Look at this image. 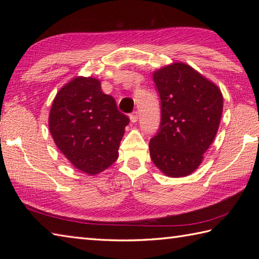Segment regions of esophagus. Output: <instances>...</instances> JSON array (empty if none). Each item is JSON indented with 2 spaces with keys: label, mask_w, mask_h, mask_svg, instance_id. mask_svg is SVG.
Segmentation results:
<instances>
[{
  "label": "esophagus",
  "mask_w": 259,
  "mask_h": 259,
  "mask_svg": "<svg viewBox=\"0 0 259 259\" xmlns=\"http://www.w3.org/2000/svg\"><path fill=\"white\" fill-rule=\"evenodd\" d=\"M130 120H131V122H134V123L138 121V111H135L130 114Z\"/></svg>",
  "instance_id": "34e87169"
}]
</instances>
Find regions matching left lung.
<instances>
[{
    "mask_svg": "<svg viewBox=\"0 0 259 259\" xmlns=\"http://www.w3.org/2000/svg\"><path fill=\"white\" fill-rule=\"evenodd\" d=\"M160 96L161 122L149 142L150 157L168 177H185L200 166L216 137L223 95L205 76L181 62L153 72Z\"/></svg>",
    "mask_w": 259,
    "mask_h": 259,
    "instance_id": "1",
    "label": "left lung"
}]
</instances>
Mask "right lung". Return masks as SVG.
Masks as SVG:
<instances>
[{"mask_svg":"<svg viewBox=\"0 0 259 259\" xmlns=\"http://www.w3.org/2000/svg\"><path fill=\"white\" fill-rule=\"evenodd\" d=\"M129 118L101 90L96 78L76 76L57 93L49 114V130L59 150L73 166L97 175L118 159Z\"/></svg>","mask_w":259,"mask_h":259,"instance_id":"add662e5","label":"right lung"}]
</instances>
